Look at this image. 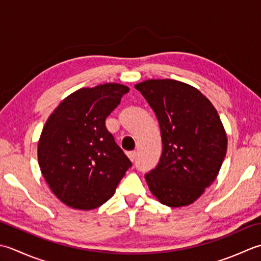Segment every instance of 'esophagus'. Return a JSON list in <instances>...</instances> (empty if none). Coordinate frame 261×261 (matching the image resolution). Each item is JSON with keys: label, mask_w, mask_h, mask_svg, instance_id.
<instances>
[{"label": "esophagus", "mask_w": 261, "mask_h": 261, "mask_svg": "<svg viewBox=\"0 0 261 261\" xmlns=\"http://www.w3.org/2000/svg\"><path fill=\"white\" fill-rule=\"evenodd\" d=\"M127 155L130 159V161H135L136 160V151H130L127 153Z\"/></svg>", "instance_id": "1"}]
</instances>
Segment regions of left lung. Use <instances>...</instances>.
<instances>
[{
	"label": "left lung",
	"mask_w": 261,
	"mask_h": 261,
	"mask_svg": "<svg viewBox=\"0 0 261 261\" xmlns=\"http://www.w3.org/2000/svg\"><path fill=\"white\" fill-rule=\"evenodd\" d=\"M155 113L162 155L145 174L151 193L169 207L193 204L214 182L224 161L227 137L217 110L199 90L175 80L135 86Z\"/></svg>",
	"instance_id": "1"
}]
</instances>
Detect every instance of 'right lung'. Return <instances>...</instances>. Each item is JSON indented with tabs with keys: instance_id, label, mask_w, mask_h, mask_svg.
Segmentation results:
<instances>
[{
	"instance_id": "obj_1",
	"label": "right lung",
	"mask_w": 261,
	"mask_h": 261,
	"mask_svg": "<svg viewBox=\"0 0 261 261\" xmlns=\"http://www.w3.org/2000/svg\"><path fill=\"white\" fill-rule=\"evenodd\" d=\"M129 88L118 83L82 88L58 105L38 142V163L62 203L90 211L113 197L132 167L106 127Z\"/></svg>"
}]
</instances>
